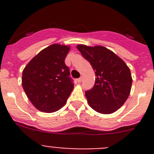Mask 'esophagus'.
I'll list each match as a JSON object with an SVG mask.
<instances>
[{"label": "esophagus", "mask_w": 154, "mask_h": 154, "mask_svg": "<svg viewBox=\"0 0 154 154\" xmlns=\"http://www.w3.org/2000/svg\"><path fill=\"white\" fill-rule=\"evenodd\" d=\"M82 77H80V78L77 79V80H76V81H77V82H78V83H80V82H82Z\"/></svg>", "instance_id": "obj_1"}]
</instances>
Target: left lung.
<instances>
[{"label": "left lung", "mask_w": 154, "mask_h": 154, "mask_svg": "<svg viewBox=\"0 0 154 154\" xmlns=\"http://www.w3.org/2000/svg\"><path fill=\"white\" fill-rule=\"evenodd\" d=\"M77 48L91 64L96 76L94 86L85 92L89 105L99 113L116 112L130 96L133 79L129 67L103 46L79 45Z\"/></svg>", "instance_id": "left-lung-1"}]
</instances>
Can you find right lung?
I'll return each mask as SVG.
<instances>
[{
    "instance_id": "1",
    "label": "right lung",
    "mask_w": 154,
    "mask_h": 154,
    "mask_svg": "<svg viewBox=\"0 0 154 154\" xmlns=\"http://www.w3.org/2000/svg\"><path fill=\"white\" fill-rule=\"evenodd\" d=\"M69 49V46L51 45L34 57L23 70V89L34 106L42 112L60 109L74 88L65 63Z\"/></svg>"
}]
</instances>
